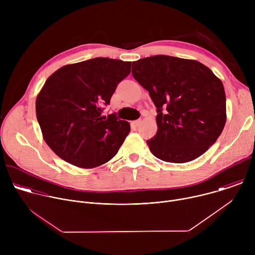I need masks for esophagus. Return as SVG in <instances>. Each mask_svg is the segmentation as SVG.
I'll use <instances>...</instances> for the list:
<instances>
[{"instance_id": "34e87169", "label": "esophagus", "mask_w": 255, "mask_h": 255, "mask_svg": "<svg viewBox=\"0 0 255 255\" xmlns=\"http://www.w3.org/2000/svg\"><path fill=\"white\" fill-rule=\"evenodd\" d=\"M132 124L135 126V127H138L140 124H141V120H135L132 122Z\"/></svg>"}]
</instances>
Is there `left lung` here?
I'll use <instances>...</instances> for the list:
<instances>
[{"label": "left lung", "mask_w": 255, "mask_h": 255, "mask_svg": "<svg viewBox=\"0 0 255 255\" xmlns=\"http://www.w3.org/2000/svg\"><path fill=\"white\" fill-rule=\"evenodd\" d=\"M132 76L156 107L157 132L147 144L157 158L173 163L194 160L222 133L224 87L203 63L154 55L133 61Z\"/></svg>", "instance_id": "left-lung-1"}]
</instances>
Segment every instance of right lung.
I'll list each match as a JSON object with an SVG mask.
<instances>
[{
	"label": "right lung",
	"instance_id": "right-lung-1",
	"mask_svg": "<svg viewBox=\"0 0 255 255\" xmlns=\"http://www.w3.org/2000/svg\"><path fill=\"white\" fill-rule=\"evenodd\" d=\"M130 70L131 61L96 57L64 65L47 79L36 99V116L55 154L83 168L117 154L130 125L102 113Z\"/></svg>",
	"mask_w": 255,
	"mask_h": 255
}]
</instances>
